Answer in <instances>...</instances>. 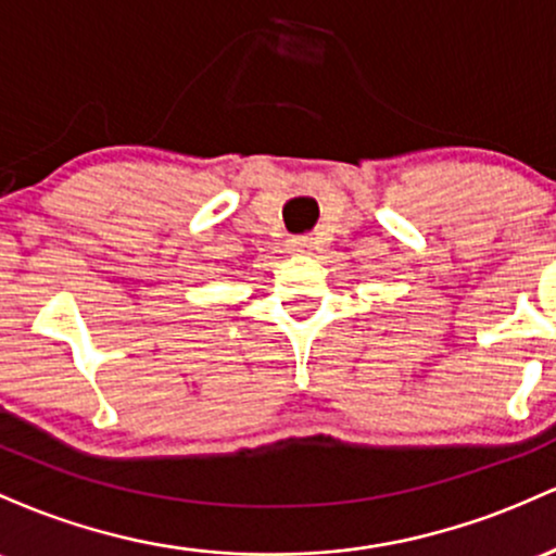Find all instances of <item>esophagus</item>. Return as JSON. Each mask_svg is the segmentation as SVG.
I'll list each match as a JSON object with an SVG mask.
<instances>
[{
    "label": "esophagus",
    "instance_id": "esophagus-1",
    "mask_svg": "<svg viewBox=\"0 0 556 556\" xmlns=\"http://www.w3.org/2000/svg\"><path fill=\"white\" fill-rule=\"evenodd\" d=\"M289 247H291V252L307 254V252H309V239H304V236H299V239H291V241H289Z\"/></svg>",
    "mask_w": 556,
    "mask_h": 556
}]
</instances>
